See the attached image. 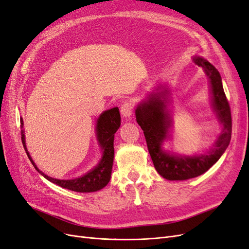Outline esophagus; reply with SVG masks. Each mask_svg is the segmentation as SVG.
Returning a JSON list of instances; mask_svg holds the SVG:
<instances>
[{"label":"esophagus","instance_id":"obj_1","mask_svg":"<svg viewBox=\"0 0 249 249\" xmlns=\"http://www.w3.org/2000/svg\"><path fill=\"white\" fill-rule=\"evenodd\" d=\"M134 110V104L132 102H124L120 107V113L124 117H130Z\"/></svg>","mask_w":249,"mask_h":249}]
</instances>
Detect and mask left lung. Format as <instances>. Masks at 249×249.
Here are the masks:
<instances>
[{"mask_svg":"<svg viewBox=\"0 0 249 249\" xmlns=\"http://www.w3.org/2000/svg\"><path fill=\"white\" fill-rule=\"evenodd\" d=\"M192 59L210 80L211 105L218 122L222 125L221 133L212 148L205 154L185 156L167 152L162 147L163 142L170 138L169 132L172 126V117L168 109L171 103L170 92L167 87L158 86L144 101L138 104L135 110L137 123L144 133L154 166L161 177L169 180L189 179L208 171L220 159L231 137V109L219 71L202 57L194 56Z\"/></svg>","mask_w":249,"mask_h":249,"instance_id":"1","label":"left lung"}]
</instances>
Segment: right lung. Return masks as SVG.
Wrapping results in <instances>:
<instances>
[{"label":"right lung","instance_id":"obj_1","mask_svg":"<svg viewBox=\"0 0 249 249\" xmlns=\"http://www.w3.org/2000/svg\"><path fill=\"white\" fill-rule=\"evenodd\" d=\"M120 126V114L117 107L112 108L110 110L104 111L102 114L97 118L96 125H95V134L96 139L99 142V145L103 152L102 159L97 163L91 170L86 172L79 178H71V179H58L51 178L43 173L36 166V164L32 160L30 156L27 146H26V139H25V130H24V122L20 118V135H21V142L26 153L29 157L30 161L33 164L35 169L38 171L41 176H43L50 182L54 183L60 187L65 188L71 191L88 193L99 191L105 186H107L111 178V172L113 166V159H114V134L119 129Z\"/></svg>","mask_w":249,"mask_h":249}]
</instances>
